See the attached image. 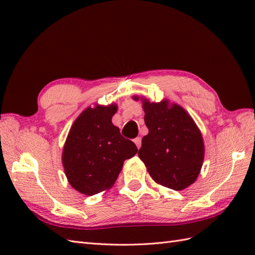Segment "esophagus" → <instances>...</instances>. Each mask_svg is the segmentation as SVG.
<instances>
[{"mask_svg":"<svg viewBox=\"0 0 255 255\" xmlns=\"http://www.w3.org/2000/svg\"><path fill=\"white\" fill-rule=\"evenodd\" d=\"M133 142L136 143V145H137V148H138V149H139L140 147H141V138H140V137L134 138V139H133Z\"/></svg>","mask_w":255,"mask_h":255,"instance_id":"34e87169","label":"esophagus"}]
</instances>
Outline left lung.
<instances>
[{
    "label": "left lung",
    "instance_id": "left-lung-1",
    "mask_svg": "<svg viewBox=\"0 0 255 255\" xmlns=\"http://www.w3.org/2000/svg\"><path fill=\"white\" fill-rule=\"evenodd\" d=\"M141 101L149 132L142 138L138 155L152 180L162 186L182 191L197 180L202 170L205 145L203 134L192 116L169 100Z\"/></svg>",
    "mask_w": 255,
    "mask_h": 255
}]
</instances>
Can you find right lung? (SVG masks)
Wrapping results in <instances>:
<instances>
[{"instance_id":"obj_1","label":"right lung","mask_w":255,"mask_h":255,"mask_svg":"<svg viewBox=\"0 0 255 255\" xmlns=\"http://www.w3.org/2000/svg\"><path fill=\"white\" fill-rule=\"evenodd\" d=\"M117 104H95L80 114L70 128L62 149V165L68 182L81 194L95 195L115 184L124 161L137 153L112 123Z\"/></svg>"}]
</instances>
